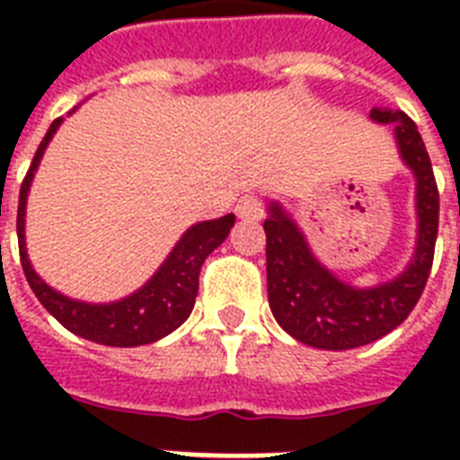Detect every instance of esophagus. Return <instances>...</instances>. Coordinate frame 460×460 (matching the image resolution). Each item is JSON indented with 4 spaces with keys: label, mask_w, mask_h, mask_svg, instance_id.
Instances as JSON below:
<instances>
[{
    "label": "esophagus",
    "mask_w": 460,
    "mask_h": 460,
    "mask_svg": "<svg viewBox=\"0 0 460 460\" xmlns=\"http://www.w3.org/2000/svg\"><path fill=\"white\" fill-rule=\"evenodd\" d=\"M236 215L241 219H262V215H265V202L255 193L241 195L236 202Z\"/></svg>",
    "instance_id": "esophagus-1"
}]
</instances>
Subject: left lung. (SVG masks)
<instances>
[{
	"label": "left lung",
	"instance_id": "8db88e82",
	"mask_svg": "<svg viewBox=\"0 0 460 460\" xmlns=\"http://www.w3.org/2000/svg\"><path fill=\"white\" fill-rule=\"evenodd\" d=\"M370 117L396 124L401 157L418 179V245L406 272L375 288H353L313 258L298 226L277 202L265 219L272 314L294 339L314 349H358L399 327L420 301L435 260L439 190L418 126L403 111L372 110Z\"/></svg>",
	"mask_w": 460,
	"mask_h": 460
}]
</instances>
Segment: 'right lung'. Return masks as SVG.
I'll return each instance as SVG.
<instances>
[{"label": "right lung", "mask_w": 460, "mask_h": 460, "mask_svg": "<svg viewBox=\"0 0 460 460\" xmlns=\"http://www.w3.org/2000/svg\"><path fill=\"white\" fill-rule=\"evenodd\" d=\"M59 124L61 119H54L49 131L45 133L38 153L32 157L31 169L21 183V195H18V252H21V267H23L25 279L31 284L32 294L38 296V301L52 313L54 320L88 341L104 343V346H124V349L157 341L186 322L195 305L202 262L217 245L224 243V238L229 236L236 217L226 215L212 219V222H200L190 226L153 279L124 301L110 303V305H88V303L71 301L66 296L57 294L54 288H49L40 279L28 262L23 241V215L32 173L38 169L40 157Z\"/></svg>", "instance_id": "add662e5"}]
</instances>
